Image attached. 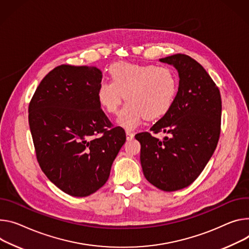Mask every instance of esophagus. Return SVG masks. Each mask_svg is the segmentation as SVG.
I'll return each mask as SVG.
<instances>
[{
	"label": "esophagus",
	"mask_w": 249,
	"mask_h": 249,
	"mask_svg": "<svg viewBox=\"0 0 249 249\" xmlns=\"http://www.w3.org/2000/svg\"><path fill=\"white\" fill-rule=\"evenodd\" d=\"M134 135L135 134L133 132H131L129 130L126 131V138H127V140H132L134 138Z\"/></svg>",
	"instance_id": "34e87169"
}]
</instances>
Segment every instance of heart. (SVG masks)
<instances>
[{
	"label": "heart",
	"instance_id": "1",
	"mask_svg": "<svg viewBox=\"0 0 249 249\" xmlns=\"http://www.w3.org/2000/svg\"><path fill=\"white\" fill-rule=\"evenodd\" d=\"M109 76L111 81L98 84V103L107 113L114 114L125 98L127 102L117 123L128 130L138 127L144 118L163 117L178 92V79L168 67L118 61L109 67Z\"/></svg>",
	"mask_w": 249,
	"mask_h": 249
}]
</instances>
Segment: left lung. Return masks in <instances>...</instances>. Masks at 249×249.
<instances>
[{
  "mask_svg": "<svg viewBox=\"0 0 249 249\" xmlns=\"http://www.w3.org/2000/svg\"><path fill=\"white\" fill-rule=\"evenodd\" d=\"M160 61L175 66L178 89L168 113L151 131L168 134L163 140L149 132L137 134L145 178L165 192L184 189L195 182L213 156L220 134L221 98L206 70L187 54L177 53Z\"/></svg>",
  "mask_w": 249,
  "mask_h": 249,
  "instance_id": "1",
  "label": "left lung"
}]
</instances>
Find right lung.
Segmentation results:
<instances>
[{
    "label": "right lung",
    "instance_id": "obj_1",
    "mask_svg": "<svg viewBox=\"0 0 249 249\" xmlns=\"http://www.w3.org/2000/svg\"><path fill=\"white\" fill-rule=\"evenodd\" d=\"M102 72L95 66L61 64L40 81L29 105V124L40 169L72 196L99 190L126 141L98 103Z\"/></svg>",
    "mask_w": 249,
    "mask_h": 249
}]
</instances>
